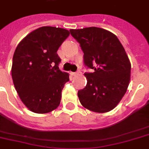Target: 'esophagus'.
<instances>
[{
    "label": "esophagus",
    "mask_w": 149,
    "mask_h": 149,
    "mask_svg": "<svg viewBox=\"0 0 149 149\" xmlns=\"http://www.w3.org/2000/svg\"><path fill=\"white\" fill-rule=\"evenodd\" d=\"M71 75L73 76V77H75V76H77V72H71Z\"/></svg>",
    "instance_id": "esophagus-1"
}]
</instances>
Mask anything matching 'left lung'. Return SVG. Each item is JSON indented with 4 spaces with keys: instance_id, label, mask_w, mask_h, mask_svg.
<instances>
[{
    "instance_id": "1",
    "label": "left lung",
    "mask_w": 149,
    "mask_h": 149,
    "mask_svg": "<svg viewBox=\"0 0 149 149\" xmlns=\"http://www.w3.org/2000/svg\"><path fill=\"white\" fill-rule=\"evenodd\" d=\"M84 52V64L93 70L85 73L87 84L78 91L81 104L90 111L113 110L126 93L132 65L118 37L106 29L90 27L70 29Z\"/></svg>"
}]
</instances>
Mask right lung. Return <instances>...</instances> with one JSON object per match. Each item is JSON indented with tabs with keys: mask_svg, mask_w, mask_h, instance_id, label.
Here are the masks:
<instances>
[{
	"mask_svg": "<svg viewBox=\"0 0 149 149\" xmlns=\"http://www.w3.org/2000/svg\"><path fill=\"white\" fill-rule=\"evenodd\" d=\"M69 36L66 29L41 27L27 35L15 49L13 83L22 103L34 113H49L60 104L70 74L58 69L57 51Z\"/></svg>",
	"mask_w": 149,
	"mask_h": 149,
	"instance_id": "1",
	"label": "right lung"
}]
</instances>
